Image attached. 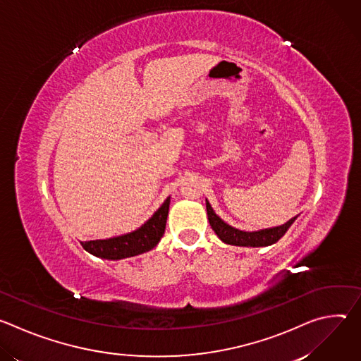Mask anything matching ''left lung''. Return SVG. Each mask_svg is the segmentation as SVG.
<instances>
[{
  "mask_svg": "<svg viewBox=\"0 0 361 361\" xmlns=\"http://www.w3.org/2000/svg\"><path fill=\"white\" fill-rule=\"evenodd\" d=\"M205 207H207V216L212 228L219 235V238L230 245H241V247H267L274 243H277L286 231L290 228V226L295 221L297 216L288 220L283 226L271 227V228H263L257 231H243L238 228L231 227L230 224L224 223L213 210L210 202L205 200Z\"/></svg>",
  "mask_w": 361,
  "mask_h": 361,
  "instance_id": "left-lung-1",
  "label": "left lung"
}]
</instances>
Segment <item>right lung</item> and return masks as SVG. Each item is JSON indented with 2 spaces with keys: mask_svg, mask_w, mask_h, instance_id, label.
<instances>
[{
  "mask_svg": "<svg viewBox=\"0 0 361 361\" xmlns=\"http://www.w3.org/2000/svg\"><path fill=\"white\" fill-rule=\"evenodd\" d=\"M169 209H170V197H167V200L163 202L161 207L154 213L152 217L147 220L140 228L131 233L106 238V240L82 241L81 245L90 254L95 257H101V259H107V260H121V259H128V257L147 252L156 247L161 240L166 230Z\"/></svg>",
  "mask_w": 361,
  "mask_h": 361,
  "instance_id": "obj_1",
  "label": "right lung"
}]
</instances>
